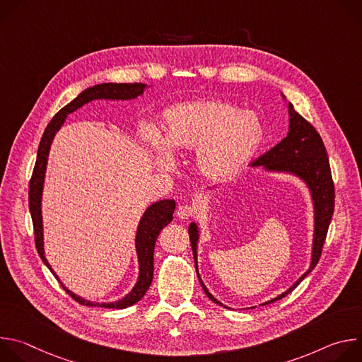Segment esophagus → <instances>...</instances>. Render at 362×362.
<instances>
[{
	"instance_id": "esophagus-1",
	"label": "esophagus",
	"mask_w": 362,
	"mask_h": 362,
	"mask_svg": "<svg viewBox=\"0 0 362 362\" xmlns=\"http://www.w3.org/2000/svg\"><path fill=\"white\" fill-rule=\"evenodd\" d=\"M194 206H192V204H180L179 208H177V211H176V215H177V218L179 219H182V221H186V219H189V218H192L193 215H194Z\"/></svg>"
}]
</instances>
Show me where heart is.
<instances>
[{
  "label": "heart",
  "instance_id": "1",
  "mask_svg": "<svg viewBox=\"0 0 362 362\" xmlns=\"http://www.w3.org/2000/svg\"><path fill=\"white\" fill-rule=\"evenodd\" d=\"M165 139L150 130L146 143L160 165L169 166L172 151H194V170L208 183H223L239 175L259 151L265 127L259 116L221 100H193L163 115Z\"/></svg>",
  "mask_w": 362,
  "mask_h": 362
}]
</instances>
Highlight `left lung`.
<instances>
[{
  "instance_id": "8db88e82",
  "label": "left lung",
  "mask_w": 362,
  "mask_h": 362,
  "mask_svg": "<svg viewBox=\"0 0 362 362\" xmlns=\"http://www.w3.org/2000/svg\"><path fill=\"white\" fill-rule=\"evenodd\" d=\"M282 97L285 98L284 94ZM288 113H289V132L286 137H284L269 151L262 154L259 159H256L252 163V166L253 168L262 166L268 172L289 173L305 182L309 192H311V197L314 203L313 255H311V265H309V269L289 289H286L276 298H272L271 300L262 305L272 303L278 299H282L285 295L292 292L303 281V278H306V275L317 267L322 253V246L331 223V218L334 214V203H335V189H334V182L331 176L329 160H328L327 150L320 133L315 130V127L311 123H308L299 113L295 112L291 103H288ZM189 236H190L192 250L194 256L196 274L204 293L208 295V298L215 303L225 306L208 291V288L204 286L203 281L200 279V275L197 271L199 226L196 222L190 223Z\"/></svg>"
}]
</instances>
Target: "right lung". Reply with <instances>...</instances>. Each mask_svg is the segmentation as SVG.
I'll return each instance as SVG.
<instances>
[{
    "label": "right lung",
    "instance_id": "right-lung-1",
    "mask_svg": "<svg viewBox=\"0 0 362 362\" xmlns=\"http://www.w3.org/2000/svg\"><path fill=\"white\" fill-rule=\"evenodd\" d=\"M146 84L143 83H103L93 87L86 88L81 91L73 101H70L67 106H64L44 130V134L41 137L38 151H37V160L34 166V172L30 180V190H28V206L30 214L34 225V235H35V247L41 257V261L45 264V267L54 274V276L60 281L57 274L48 264L45 253H44V235H42V215H41V197H42V187H44V179H45V170H47V160L51 143L56 133L62 129V126L66 122V117L76 112L77 109L83 107L87 103L93 100H130L136 98L137 95H141L146 90ZM176 208V202L173 199H163L159 202L151 203L146 212L143 214L137 232H136V252H137V261H139V278L133 289L123 296L122 299L116 302L109 303H98L86 300L84 298L76 295L70 289H67L63 282L60 281L64 291L78 303L86 306H101V308H113V309H124L127 306H132L133 303L139 302L143 295L147 292L151 281H153V252L154 245H156L158 236L160 230L168 226L173 221V212Z\"/></svg>",
    "mask_w": 362,
    "mask_h": 362
}]
</instances>
